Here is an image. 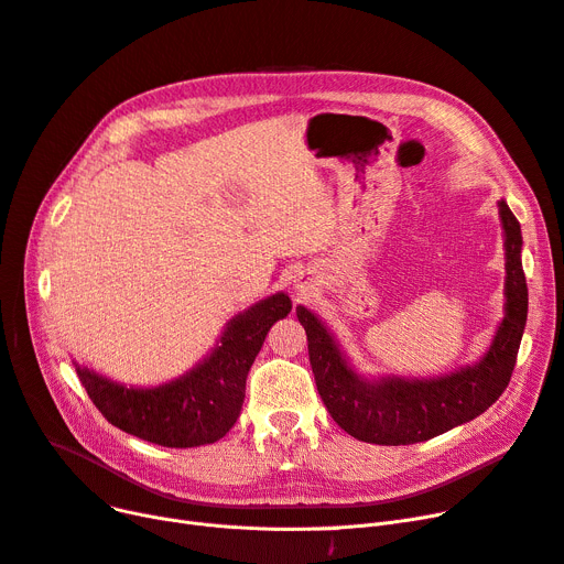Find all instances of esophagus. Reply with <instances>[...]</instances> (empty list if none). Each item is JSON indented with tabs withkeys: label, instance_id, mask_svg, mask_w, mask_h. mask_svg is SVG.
<instances>
[{
	"label": "esophagus",
	"instance_id": "obj_1",
	"mask_svg": "<svg viewBox=\"0 0 564 564\" xmlns=\"http://www.w3.org/2000/svg\"><path fill=\"white\" fill-rule=\"evenodd\" d=\"M312 289V284H310V280L307 278H299V282H296V291H299V296H305V293Z\"/></svg>",
	"mask_w": 564,
	"mask_h": 564
}]
</instances>
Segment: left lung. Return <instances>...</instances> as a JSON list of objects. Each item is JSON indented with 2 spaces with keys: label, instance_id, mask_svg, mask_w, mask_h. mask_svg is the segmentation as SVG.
Segmentation results:
<instances>
[{
  "label": "left lung",
  "instance_id": "1",
  "mask_svg": "<svg viewBox=\"0 0 564 564\" xmlns=\"http://www.w3.org/2000/svg\"><path fill=\"white\" fill-rule=\"evenodd\" d=\"M500 218L507 254V314L489 354L475 367L434 381L386 379L371 383L346 365L324 324L303 305L296 307L307 333L316 390L346 434L377 445L422 443L485 413L505 392L528 318V284L521 263V225L505 202H500Z\"/></svg>",
  "mask_w": 564,
  "mask_h": 564
}]
</instances>
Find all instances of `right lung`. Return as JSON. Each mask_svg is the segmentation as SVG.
<instances>
[{
  "instance_id": "1",
  "label": "right lung",
  "mask_w": 564,
  "mask_h": 564,
  "mask_svg": "<svg viewBox=\"0 0 564 564\" xmlns=\"http://www.w3.org/2000/svg\"><path fill=\"white\" fill-rule=\"evenodd\" d=\"M291 312L286 293H275L238 314L220 346L185 377L151 390H132L77 367L96 409L121 432L163 447H197L220 441L238 420L248 371L278 318Z\"/></svg>"
}]
</instances>
